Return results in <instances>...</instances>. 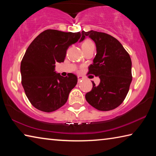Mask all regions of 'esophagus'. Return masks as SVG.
Segmentation results:
<instances>
[{
  "instance_id": "obj_1",
  "label": "esophagus",
  "mask_w": 156,
  "mask_h": 156,
  "mask_svg": "<svg viewBox=\"0 0 156 156\" xmlns=\"http://www.w3.org/2000/svg\"><path fill=\"white\" fill-rule=\"evenodd\" d=\"M83 80V78L82 77L80 76H78V83H80L82 80Z\"/></svg>"
}]
</instances>
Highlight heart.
Returning a JSON list of instances; mask_svg holds the SVG:
<instances>
[{
    "label": "heart",
    "instance_id": "heart-1",
    "mask_svg": "<svg viewBox=\"0 0 156 156\" xmlns=\"http://www.w3.org/2000/svg\"><path fill=\"white\" fill-rule=\"evenodd\" d=\"M91 46H94V44L93 42L91 40H89V39H87V40L84 41L83 44H82V48H83V50L87 49Z\"/></svg>",
    "mask_w": 156,
    "mask_h": 156
}]
</instances>
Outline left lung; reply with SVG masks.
Segmentation results:
<instances>
[{
  "mask_svg": "<svg viewBox=\"0 0 156 156\" xmlns=\"http://www.w3.org/2000/svg\"><path fill=\"white\" fill-rule=\"evenodd\" d=\"M89 36L96 45L97 54L87 74L98 76L100 83L94 82L86 100L100 111L113 110L122 103L132 81L131 60L119 41L109 34L96 31H82V38Z\"/></svg>",
  "mask_w": 156,
  "mask_h": 156,
  "instance_id": "8db88e82",
  "label": "left lung"
}]
</instances>
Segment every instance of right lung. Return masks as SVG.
<instances>
[{
	"mask_svg": "<svg viewBox=\"0 0 156 156\" xmlns=\"http://www.w3.org/2000/svg\"><path fill=\"white\" fill-rule=\"evenodd\" d=\"M80 37V32L47 30L26 50L20 64L21 83L28 100L37 109L52 112L67 102L78 77L72 73L62 77L54 72L55 64L64 62L69 47Z\"/></svg>",
	"mask_w": 156,
	"mask_h": 156,
	"instance_id": "add662e5",
	"label": "right lung"
}]
</instances>
